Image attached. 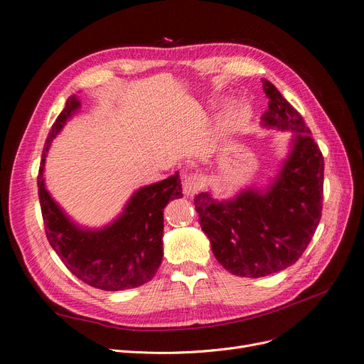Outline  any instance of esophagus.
Returning a JSON list of instances; mask_svg holds the SVG:
<instances>
[{"label":"esophagus","mask_w":364,"mask_h":364,"mask_svg":"<svg viewBox=\"0 0 364 364\" xmlns=\"http://www.w3.org/2000/svg\"><path fill=\"white\" fill-rule=\"evenodd\" d=\"M203 188V181L199 178L197 174H190L185 176V179L182 182V191L186 197H191L194 194L199 193Z\"/></svg>","instance_id":"obj_1"}]
</instances>
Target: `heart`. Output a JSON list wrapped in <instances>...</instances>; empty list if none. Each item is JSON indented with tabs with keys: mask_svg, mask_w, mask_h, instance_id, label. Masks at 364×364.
<instances>
[{
	"mask_svg": "<svg viewBox=\"0 0 364 364\" xmlns=\"http://www.w3.org/2000/svg\"><path fill=\"white\" fill-rule=\"evenodd\" d=\"M249 115V106L245 102H235L229 105L223 114L218 118V130L223 135H229L235 132L241 124L245 123V119Z\"/></svg>",
	"mask_w": 364,
	"mask_h": 364,
	"instance_id": "heart-1",
	"label": "heart"
}]
</instances>
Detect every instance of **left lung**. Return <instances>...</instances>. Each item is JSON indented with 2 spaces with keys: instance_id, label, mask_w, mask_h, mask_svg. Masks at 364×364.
I'll list each match as a JSON object with an SVG mask.
<instances>
[{
  "instance_id": "obj_1",
  "label": "left lung",
  "mask_w": 364,
  "mask_h": 364,
  "mask_svg": "<svg viewBox=\"0 0 364 364\" xmlns=\"http://www.w3.org/2000/svg\"><path fill=\"white\" fill-rule=\"evenodd\" d=\"M269 109L262 127L291 132L290 151L266 188H246L228 200L194 197L215 259L237 277L261 278L301 258L322 217L323 156L301 114L262 79Z\"/></svg>"
}]
</instances>
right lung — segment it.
<instances>
[{
  "instance_id": "obj_1",
  "label": "right lung",
  "mask_w": 364,
  "mask_h": 364,
  "mask_svg": "<svg viewBox=\"0 0 364 364\" xmlns=\"http://www.w3.org/2000/svg\"><path fill=\"white\" fill-rule=\"evenodd\" d=\"M79 109L80 100L71 95L43 146L38 188L48 243L74 277L91 287L106 291L135 289L151 281L162 262L164 208L183 196L179 171L141 186L109 225L97 229L77 225L51 197L43 170L51 141Z\"/></svg>"
}]
</instances>
